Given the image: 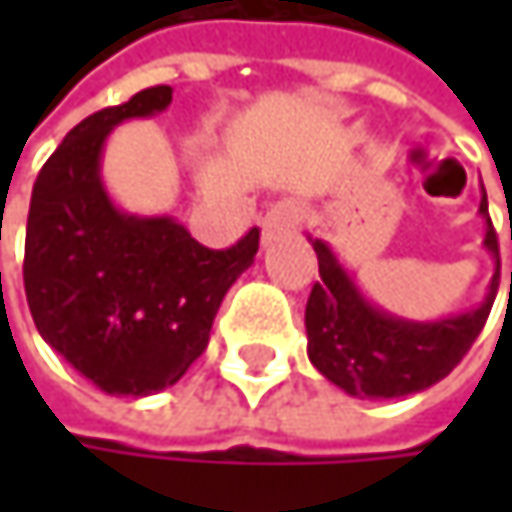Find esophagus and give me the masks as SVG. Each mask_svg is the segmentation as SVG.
Returning <instances> with one entry per match:
<instances>
[{
    "instance_id": "1",
    "label": "esophagus",
    "mask_w": 512,
    "mask_h": 512,
    "mask_svg": "<svg viewBox=\"0 0 512 512\" xmlns=\"http://www.w3.org/2000/svg\"><path fill=\"white\" fill-rule=\"evenodd\" d=\"M299 222H302V207L296 201H278L260 219V234H263V240H272L278 234H290Z\"/></svg>"
}]
</instances>
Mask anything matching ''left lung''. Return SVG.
Instances as JSON below:
<instances>
[{"label": "left lung", "mask_w": 512, "mask_h": 512, "mask_svg": "<svg viewBox=\"0 0 512 512\" xmlns=\"http://www.w3.org/2000/svg\"><path fill=\"white\" fill-rule=\"evenodd\" d=\"M477 213L486 222L483 249L495 260L492 281L477 308L439 320H406L379 308L361 293L332 246L308 234L320 263V281L305 305L308 358L332 385L358 400H391L436 385L460 364L480 335L498 293V240L489 219L486 189Z\"/></svg>", "instance_id": "obj_1"}]
</instances>
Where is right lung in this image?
<instances>
[{
  "instance_id": "right-lung-1",
  "label": "right lung",
  "mask_w": 512,
  "mask_h": 512,
  "mask_svg": "<svg viewBox=\"0 0 512 512\" xmlns=\"http://www.w3.org/2000/svg\"><path fill=\"white\" fill-rule=\"evenodd\" d=\"M171 85L76 124L41 168L26 225V299L41 338L100 391L148 397L204 353L231 284L255 263L257 228L204 249L174 216L121 210L100 174L112 130L154 118Z\"/></svg>"
}]
</instances>
